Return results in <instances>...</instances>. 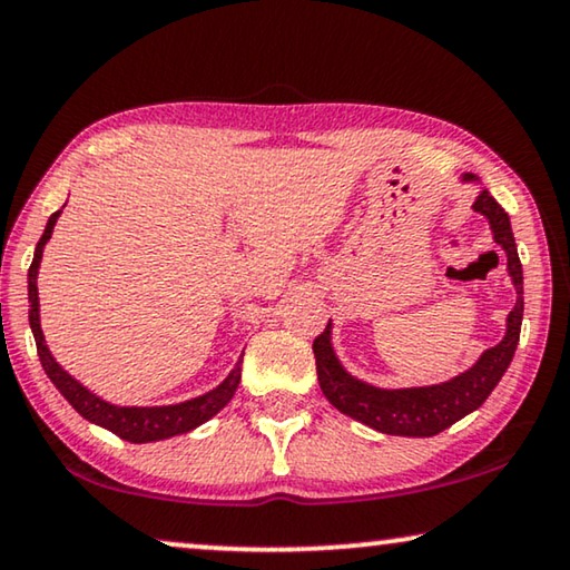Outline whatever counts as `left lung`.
<instances>
[{
  "instance_id": "obj_1",
  "label": "left lung",
  "mask_w": 570,
  "mask_h": 570,
  "mask_svg": "<svg viewBox=\"0 0 570 570\" xmlns=\"http://www.w3.org/2000/svg\"><path fill=\"white\" fill-rule=\"evenodd\" d=\"M463 183H478L475 175H463ZM473 210L489 218L493 230V242L507 252V269L517 291V303L507 316V334L497 346L485 350L478 362L465 373L452 377L440 385L424 387H375L352 377L342 367L340 357L332 346V321H328L324 334L313 340V354H316L318 385L334 409L342 414L357 419V422L377 429L383 434L395 436H434L444 432L460 419L475 411L489 399L493 387L499 385L501 375L507 373L511 357L519 344L524 313V291H522V262H519L514 234L507 210L493 200L489 189H481L475 197Z\"/></svg>"
}]
</instances>
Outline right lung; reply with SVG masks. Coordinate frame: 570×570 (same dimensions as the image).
I'll use <instances>...</instances> for the list:
<instances>
[{
    "mask_svg": "<svg viewBox=\"0 0 570 570\" xmlns=\"http://www.w3.org/2000/svg\"><path fill=\"white\" fill-rule=\"evenodd\" d=\"M61 210H56L51 218H48L43 236L36 246V257H32V265L28 269V301H30V328L32 336H36L38 357L40 365H43L46 375L51 377V383L59 387L61 395L71 403L73 409L79 411L87 422L100 424L110 429L112 434H118L120 440L144 444V442H156V440H169V436L185 434L189 429L200 426L218 414L226 403L234 399L238 381H242V360L236 362V367L230 370L228 377L218 387H213L205 395H197L193 401L175 403V406H115V403L102 401L100 395L87 391L85 385L73 381V377L66 373V370L53 360V354L48 352V344L43 340V332H40V313H38V267L40 259H43V249L48 238L53 234L56 220H59ZM244 357V354H242Z\"/></svg>",
    "mask_w": 570,
    "mask_h": 570,
    "instance_id": "obj_1",
    "label": "right lung"
}]
</instances>
